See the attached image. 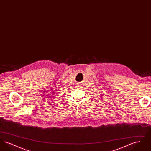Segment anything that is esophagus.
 <instances>
[{"label":"esophagus","instance_id":"esophagus-1","mask_svg":"<svg viewBox=\"0 0 151 151\" xmlns=\"http://www.w3.org/2000/svg\"><path fill=\"white\" fill-rule=\"evenodd\" d=\"M80 84H79V83H78V84H77V85H76V86H79V87H80V86H80Z\"/></svg>","mask_w":151,"mask_h":151}]
</instances>
